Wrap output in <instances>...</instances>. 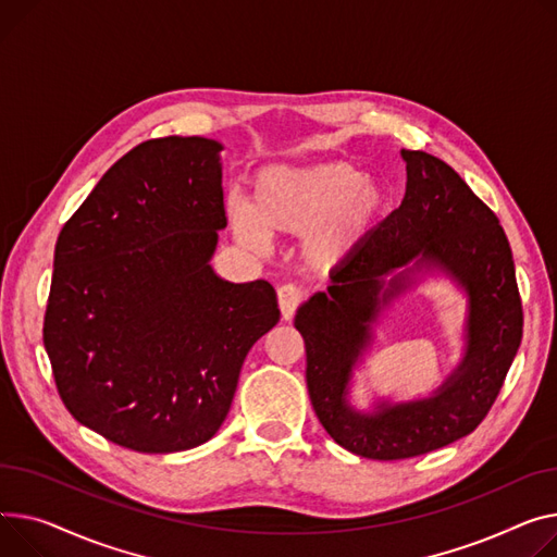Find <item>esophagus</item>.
<instances>
[{"mask_svg": "<svg viewBox=\"0 0 557 557\" xmlns=\"http://www.w3.org/2000/svg\"><path fill=\"white\" fill-rule=\"evenodd\" d=\"M277 302L284 320H290L298 311V307L305 302V290L295 284H282L277 288Z\"/></svg>", "mask_w": 557, "mask_h": 557, "instance_id": "34e87169", "label": "esophagus"}]
</instances>
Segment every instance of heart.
Returning a JSON list of instances; mask_svg holds the SVG:
<instances>
[{
    "mask_svg": "<svg viewBox=\"0 0 557 557\" xmlns=\"http://www.w3.org/2000/svg\"><path fill=\"white\" fill-rule=\"evenodd\" d=\"M387 206V193L354 163L271 168L255 178L252 203L231 208L237 237L262 244L280 235H307L305 255L315 267H336L360 248Z\"/></svg>",
    "mask_w": 557,
    "mask_h": 557,
    "instance_id": "obj_1",
    "label": "heart"
}]
</instances>
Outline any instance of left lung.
<instances>
[{"mask_svg": "<svg viewBox=\"0 0 557 557\" xmlns=\"http://www.w3.org/2000/svg\"><path fill=\"white\" fill-rule=\"evenodd\" d=\"M407 188L400 206L369 233L295 315L307 347V387L331 438L354 455L398 461L438 450L470 434L491 412L522 343V298L512 252L497 214L441 159L403 150ZM436 263L469 290V354L432 399L382 406L374 418L344 400L350 364L368 342V322L404 287L384 275L409 263Z\"/></svg>", "mask_w": 557, "mask_h": 557, "instance_id": "left-lung-1", "label": "left lung"}]
</instances>
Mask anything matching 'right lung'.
I'll use <instances>...</instances> for the list:
<instances>
[{
  "mask_svg": "<svg viewBox=\"0 0 557 557\" xmlns=\"http://www.w3.org/2000/svg\"><path fill=\"white\" fill-rule=\"evenodd\" d=\"M221 145L165 136L111 165L62 226L45 347L71 417L165 455L224 423L250 347L280 320L275 288L210 269L226 228Z\"/></svg>",
  "mask_w": 557,
  "mask_h": 557,
  "instance_id": "add662e5",
  "label": "right lung"
}]
</instances>
